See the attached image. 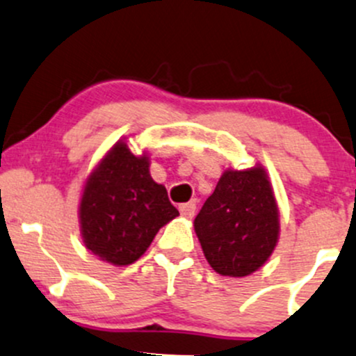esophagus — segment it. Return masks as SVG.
<instances>
[{"mask_svg": "<svg viewBox=\"0 0 356 356\" xmlns=\"http://www.w3.org/2000/svg\"><path fill=\"white\" fill-rule=\"evenodd\" d=\"M179 211H181V214L184 218H192V216L195 214V201H191V202H186V204H181L179 206Z\"/></svg>", "mask_w": 356, "mask_h": 356, "instance_id": "obj_1", "label": "esophagus"}]
</instances>
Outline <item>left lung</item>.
<instances>
[{"instance_id":"8db88e82","label":"left lung","mask_w":356,"mask_h":356,"mask_svg":"<svg viewBox=\"0 0 356 356\" xmlns=\"http://www.w3.org/2000/svg\"><path fill=\"white\" fill-rule=\"evenodd\" d=\"M194 229L219 275L243 277L263 266L280 238V211L263 165L224 170Z\"/></svg>"}]
</instances>
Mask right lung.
Here are the masks:
<instances>
[{
  "mask_svg": "<svg viewBox=\"0 0 356 356\" xmlns=\"http://www.w3.org/2000/svg\"><path fill=\"white\" fill-rule=\"evenodd\" d=\"M149 165L145 152L132 154L118 140L85 181L81 238L88 251L113 266L136 263L159 229L179 216L165 187L150 177Z\"/></svg>",
  "mask_w": 356,
  "mask_h": 356,
  "instance_id": "right-lung-1",
  "label": "right lung"
}]
</instances>
